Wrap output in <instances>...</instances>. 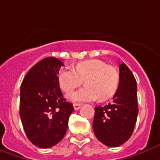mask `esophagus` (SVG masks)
<instances>
[{
    "instance_id": "34e87169",
    "label": "esophagus",
    "mask_w": 160,
    "mask_h": 160,
    "mask_svg": "<svg viewBox=\"0 0 160 160\" xmlns=\"http://www.w3.org/2000/svg\"><path fill=\"white\" fill-rule=\"evenodd\" d=\"M81 107V104L80 103H73V108H74V110H78Z\"/></svg>"
}]
</instances>
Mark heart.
<instances>
[{
	"mask_svg": "<svg viewBox=\"0 0 160 160\" xmlns=\"http://www.w3.org/2000/svg\"><path fill=\"white\" fill-rule=\"evenodd\" d=\"M61 89L69 93L84 83L83 88L70 94L73 101H105L116 93L119 84V72L115 66L99 59H89L77 64L75 71L65 69L58 72Z\"/></svg>",
	"mask_w": 160,
	"mask_h": 160,
	"instance_id": "obj_1",
	"label": "heart"
}]
</instances>
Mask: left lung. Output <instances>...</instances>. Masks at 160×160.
I'll list each match as a JSON object with an SVG mask.
<instances>
[{"label": "left lung", "mask_w": 160, "mask_h": 160, "mask_svg": "<svg viewBox=\"0 0 160 160\" xmlns=\"http://www.w3.org/2000/svg\"><path fill=\"white\" fill-rule=\"evenodd\" d=\"M119 70V85L112 102L95 107L93 122L94 135L109 147L120 146L130 138L138 114L136 79L124 63Z\"/></svg>", "instance_id": "obj_1"}]
</instances>
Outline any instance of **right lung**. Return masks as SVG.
Instances as JSON below:
<instances>
[{"label":"right lung","instance_id":"right-lung-1","mask_svg":"<svg viewBox=\"0 0 160 160\" xmlns=\"http://www.w3.org/2000/svg\"><path fill=\"white\" fill-rule=\"evenodd\" d=\"M63 65L56 58H45L31 67L21 85V121L27 138L40 148L63 139L73 111L59 88L58 74Z\"/></svg>","mask_w":160,"mask_h":160}]
</instances>
